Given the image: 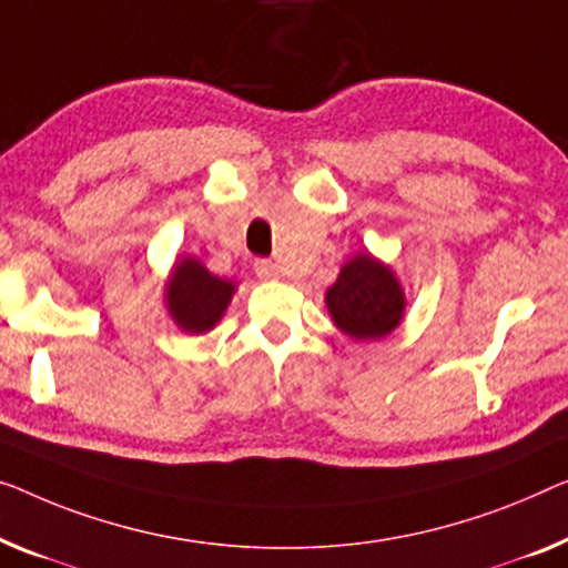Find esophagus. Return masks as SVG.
I'll use <instances>...</instances> for the list:
<instances>
[{"mask_svg":"<svg viewBox=\"0 0 568 568\" xmlns=\"http://www.w3.org/2000/svg\"><path fill=\"white\" fill-rule=\"evenodd\" d=\"M255 273H257L260 277H265V281H270V277L281 275V267H277V262L262 257V260L255 262Z\"/></svg>","mask_w":568,"mask_h":568,"instance_id":"34e87169","label":"esophagus"}]
</instances>
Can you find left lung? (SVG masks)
I'll list each match as a JSON object with an SVG mask.
<instances>
[{"mask_svg":"<svg viewBox=\"0 0 568 568\" xmlns=\"http://www.w3.org/2000/svg\"><path fill=\"white\" fill-rule=\"evenodd\" d=\"M326 306L334 324L352 338H379L403 318V291L393 270L369 255L346 262L338 281L328 287Z\"/></svg>","mask_w":568,"mask_h":568,"instance_id":"obj_1","label":"left lung"}]
</instances>
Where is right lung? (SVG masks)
<instances>
[{
	"label": "right lung",
	"instance_id": "add662e5",
	"mask_svg": "<svg viewBox=\"0 0 568 568\" xmlns=\"http://www.w3.org/2000/svg\"><path fill=\"white\" fill-rule=\"evenodd\" d=\"M234 285L214 277L199 260H183L173 270L168 283V308L183 332L203 334L222 318L230 306Z\"/></svg>",
	"mask_w": 568,
	"mask_h": 568
}]
</instances>
